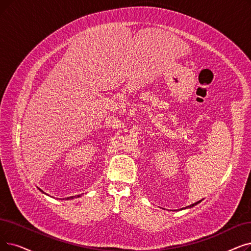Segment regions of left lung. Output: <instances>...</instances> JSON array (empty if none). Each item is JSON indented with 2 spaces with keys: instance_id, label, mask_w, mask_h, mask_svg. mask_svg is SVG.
Masks as SVG:
<instances>
[{
  "instance_id": "1",
  "label": "left lung",
  "mask_w": 251,
  "mask_h": 251,
  "mask_svg": "<svg viewBox=\"0 0 251 251\" xmlns=\"http://www.w3.org/2000/svg\"><path fill=\"white\" fill-rule=\"evenodd\" d=\"M200 201H198V202H196V203H194V204H192V205H190V206H188V207H193L194 205H196V204H198ZM188 207H186V208H188ZM182 209V208H181Z\"/></svg>"
}]
</instances>
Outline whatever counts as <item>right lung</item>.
<instances>
[{"label": "right lung", "mask_w": 251, "mask_h": 251, "mask_svg": "<svg viewBox=\"0 0 251 251\" xmlns=\"http://www.w3.org/2000/svg\"><path fill=\"white\" fill-rule=\"evenodd\" d=\"M42 192H43V191H42ZM75 197L79 198V197H80V195H77V196H72V197H68V198H67V200H69V199H73V198H75Z\"/></svg>", "instance_id": "1"}]
</instances>
